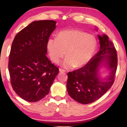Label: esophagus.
Instances as JSON below:
<instances>
[{
    "label": "esophagus",
    "mask_w": 127,
    "mask_h": 127,
    "mask_svg": "<svg viewBox=\"0 0 127 127\" xmlns=\"http://www.w3.org/2000/svg\"><path fill=\"white\" fill-rule=\"evenodd\" d=\"M59 70H60V73H64L65 72V70H63V69H59Z\"/></svg>",
    "instance_id": "esophagus-1"
}]
</instances>
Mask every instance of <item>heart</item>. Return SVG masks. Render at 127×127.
Listing matches in <instances>:
<instances>
[{"mask_svg": "<svg viewBox=\"0 0 127 127\" xmlns=\"http://www.w3.org/2000/svg\"><path fill=\"white\" fill-rule=\"evenodd\" d=\"M47 48L51 60L58 64L65 54L62 66L80 68L89 63L96 51L97 40L92 34L77 29L61 31L57 37L48 39Z\"/></svg>", "mask_w": 127, "mask_h": 127, "instance_id": "obj_1", "label": "heart"}]
</instances>
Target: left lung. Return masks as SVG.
Listing matches in <instances>:
<instances>
[{"label": "left lung", "mask_w": 127, "mask_h": 127, "mask_svg": "<svg viewBox=\"0 0 127 127\" xmlns=\"http://www.w3.org/2000/svg\"><path fill=\"white\" fill-rule=\"evenodd\" d=\"M98 36L100 44L98 53L85 66L67 73V93L82 104L92 103L103 96L113 84L117 70V55L113 44L106 34ZM102 67L109 70L105 78L99 74Z\"/></svg>", "instance_id": "left-lung-1"}]
</instances>
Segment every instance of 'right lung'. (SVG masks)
Returning a JSON list of instances; mask_svg holds the SVG:
<instances>
[{
  "mask_svg": "<svg viewBox=\"0 0 127 127\" xmlns=\"http://www.w3.org/2000/svg\"><path fill=\"white\" fill-rule=\"evenodd\" d=\"M53 20L35 21L15 36L8 71L14 91L23 99L39 101L49 93L59 69L47 57V42L56 28Z\"/></svg>",
  "mask_w": 127,
  "mask_h": 127,
  "instance_id": "1",
  "label": "right lung"
}]
</instances>
